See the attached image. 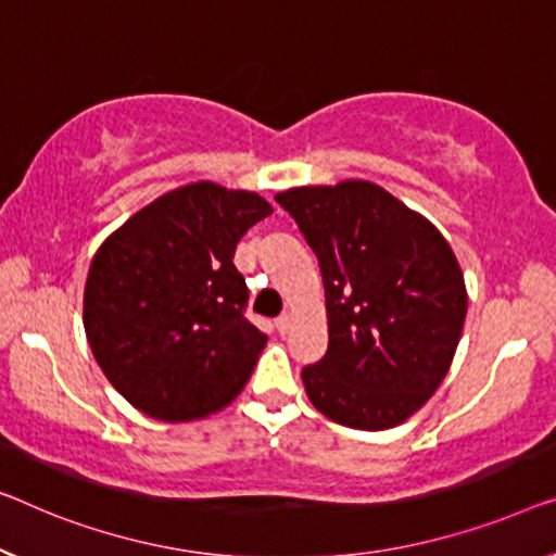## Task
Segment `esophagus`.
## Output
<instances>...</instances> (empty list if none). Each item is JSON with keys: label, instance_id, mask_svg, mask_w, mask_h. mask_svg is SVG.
Instances as JSON below:
<instances>
[{"label": "esophagus", "instance_id": "34e87169", "mask_svg": "<svg viewBox=\"0 0 556 556\" xmlns=\"http://www.w3.org/2000/svg\"><path fill=\"white\" fill-rule=\"evenodd\" d=\"M275 327H277V331H279V334H287V331H289V327H292V314H289V312H285V314H279V317L275 319Z\"/></svg>", "mask_w": 556, "mask_h": 556}]
</instances>
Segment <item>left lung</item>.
I'll return each mask as SVG.
<instances>
[{
  "label": "left lung",
  "mask_w": 556,
  "mask_h": 556,
  "mask_svg": "<svg viewBox=\"0 0 556 556\" xmlns=\"http://www.w3.org/2000/svg\"><path fill=\"white\" fill-rule=\"evenodd\" d=\"M317 254L329 346L306 396L337 425L379 432L412 417L450 371L467 289L437 227L371 181L275 197Z\"/></svg>",
  "instance_id": "obj_1"
}]
</instances>
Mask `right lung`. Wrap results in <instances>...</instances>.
Listing matches in <instances>:
<instances>
[{
  "label": "right lung",
  "instance_id": "obj_1",
  "mask_svg": "<svg viewBox=\"0 0 556 556\" xmlns=\"http://www.w3.org/2000/svg\"><path fill=\"white\" fill-rule=\"evenodd\" d=\"M271 206L197 181L154 199L99 247L85 287L89 346L131 407L162 421L235 400L267 337L247 319L237 242Z\"/></svg>",
  "mask_w": 556,
  "mask_h": 556
}]
</instances>
